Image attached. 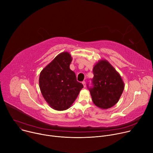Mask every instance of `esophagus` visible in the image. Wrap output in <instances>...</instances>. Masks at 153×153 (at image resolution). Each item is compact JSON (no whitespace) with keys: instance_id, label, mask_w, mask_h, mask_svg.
Listing matches in <instances>:
<instances>
[{"instance_id":"34e87169","label":"esophagus","mask_w":153,"mask_h":153,"mask_svg":"<svg viewBox=\"0 0 153 153\" xmlns=\"http://www.w3.org/2000/svg\"><path fill=\"white\" fill-rule=\"evenodd\" d=\"M82 85H83L84 88H86V82L84 81H82Z\"/></svg>"}]
</instances>
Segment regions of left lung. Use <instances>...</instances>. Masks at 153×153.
Here are the masks:
<instances>
[{"label": "left lung", "instance_id": "left-lung-1", "mask_svg": "<svg viewBox=\"0 0 153 153\" xmlns=\"http://www.w3.org/2000/svg\"><path fill=\"white\" fill-rule=\"evenodd\" d=\"M92 71L93 87L89 89L93 103L102 109L111 108L119 100L124 90V82L106 59L99 60Z\"/></svg>", "mask_w": 153, "mask_h": 153}]
</instances>
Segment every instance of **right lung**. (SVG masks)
Segmentation results:
<instances>
[{
  "mask_svg": "<svg viewBox=\"0 0 153 153\" xmlns=\"http://www.w3.org/2000/svg\"><path fill=\"white\" fill-rule=\"evenodd\" d=\"M72 61L69 52H62L40 73L39 84L41 94L48 105L56 111L69 109L83 88L82 84L76 81L75 72L70 69Z\"/></svg>",
  "mask_w": 153,
  "mask_h": 153,
  "instance_id": "1",
  "label": "right lung"
}]
</instances>
